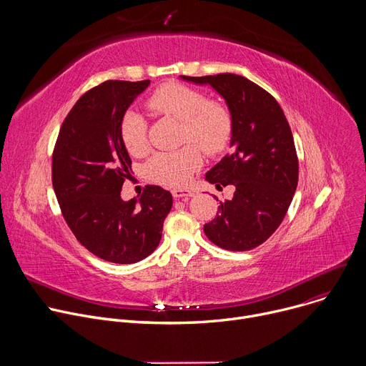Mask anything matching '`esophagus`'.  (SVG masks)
I'll return each instance as SVG.
<instances>
[{
  "label": "esophagus",
  "mask_w": 366,
  "mask_h": 366,
  "mask_svg": "<svg viewBox=\"0 0 366 366\" xmlns=\"http://www.w3.org/2000/svg\"><path fill=\"white\" fill-rule=\"evenodd\" d=\"M172 195L175 198H188L194 195L192 189H172Z\"/></svg>",
  "instance_id": "obj_1"
}]
</instances>
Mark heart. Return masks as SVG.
Instances as JSON below:
<instances>
[{"label": "heart", "mask_w": 366, "mask_h": 366, "mask_svg": "<svg viewBox=\"0 0 366 366\" xmlns=\"http://www.w3.org/2000/svg\"><path fill=\"white\" fill-rule=\"evenodd\" d=\"M154 114L182 122L181 143L197 144L207 154H219L233 136V119L226 106L208 101L195 88L178 82H167L156 88L146 101ZM120 139L133 156H142L147 149V122L129 112L120 123ZM202 156L198 148L187 144L178 150L156 153L146 164L147 177L162 185L182 187L201 167Z\"/></svg>", "instance_id": "heart-1"}]
</instances>
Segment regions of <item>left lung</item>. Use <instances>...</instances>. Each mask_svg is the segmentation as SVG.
Here are the masks:
<instances>
[{"instance_id":"left-lung-1","label":"left lung","mask_w":366,"mask_h":366,"mask_svg":"<svg viewBox=\"0 0 366 366\" xmlns=\"http://www.w3.org/2000/svg\"><path fill=\"white\" fill-rule=\"evenodd\" d=\"M182 78L212 85L226 99L233 119V150L205 174V179L219 189L234 185L236 191L232 199L220 202L216 217L204 224V233L222 249L250 250L280 227L298 184L290 124L277 99L244 76Z\"/></svg>"}]
</instances>
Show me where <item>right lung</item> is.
<instances>
[{"label": "right lung", "instance_id": "right-lung-1", "mask_svg": "<svg viewBox=\"0 0 366 366\" xmlns=\"http://www.w3.org/2000/svg\"><path fill=\"white\" fill-rule=\"evenodd\" d=\"M149 79L106 81L86 91L65 117L51 154V184L76 240L113 264H134L158 247L172 195L146 185L140 198L123 201L132 159L120 123Z\"/></svg>", "mask_w": 366, "mask_h": 366}]
</instances>
